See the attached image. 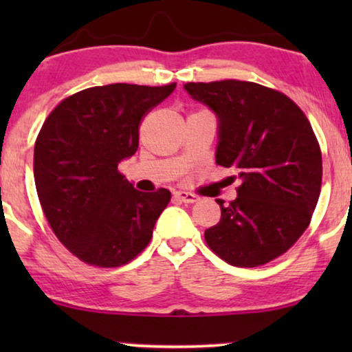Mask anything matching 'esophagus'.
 Here are the masks:
<instances>
[{
	"mask_svg": "<svg viewBox=\"0 0 352 352\" xmlns=\"http://www.w3.org/2000/svg\"><path fill=\"white\" fill-rule=\"evenodd\" d=\"M175 199H177L179 201H184V204H195V201L199 200V197H197L195 194H190V192H186V190H176Z\"/></svg>",
	"mask_w": 352,
	"mask_h": 352,
	"instance_id": "34e87169",
	"label": "esophagus"
}]
</instances>
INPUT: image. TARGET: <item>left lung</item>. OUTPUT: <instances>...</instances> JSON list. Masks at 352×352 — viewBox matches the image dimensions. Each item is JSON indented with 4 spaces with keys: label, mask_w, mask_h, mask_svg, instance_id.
Returning a JSON list of instances; mask_svg holds the SVG:
<instances>
[{
    "label": "left lung",
    "mask_w": 352,
    "mask_h": 352,
    "mask_svg": "<svg viewBox=\"0 0 352 352\" xmlns=\"http://www.w3.org/2000/svg\"><path fill=\"white\" fill-rule=\"evenodd\" d=\"M218 118L216 163L235 170L237 199L205 230L226 263L254 267L285 253L309 224L319 200L322 153L309 120L285 94L252 81L186 83Z\"/></svg>",
    "instance_id": "obj_1"
}]
</instances>
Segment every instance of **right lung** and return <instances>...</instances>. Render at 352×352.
Here are the masks:
<instances>
[{"label":"right lung","mask_w":352,"mask_h":352,"mask_svg":"<svg viewBox=\"0 0 352 352\" xmlns=\"http://www.w3.org/2000/svg\"><path fill=\"white\" fill-rule=\"evenodd\" d=\"M176 85L113 83L62 100L33 153L41 208L57 239L81 261L123 266L152 239L171 192H141L118 173L139 146V123Z\"/></svg>","instance_id":"obj_1"}]
</instances>
